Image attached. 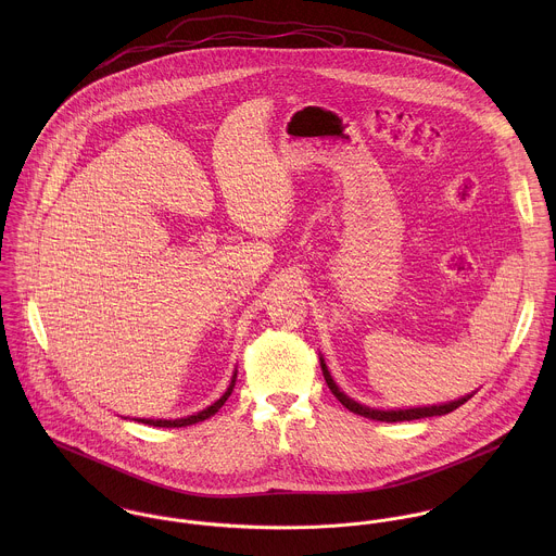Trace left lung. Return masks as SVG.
Here are the masks:
<instances>
[{"label": "left lung", "instance_id": "1", "mask_svg": "<svg viewBox=\"0 0 556 556\" xmlns=\"http://www.w3.org/2000/svg\"><path fill=\"white\" fill-rule=\"evenodd\" d=\"M320 370H323L325 383H327V388L331 390L333 396L338 397L351 413H357V415L368 417V419H375V421H410V419H421V417H432V415H445V413L456 410L460 404H465L469 397L473 396V394H471V396L460 397V400H454V402H450V404H439V406H419V408H404V410H402V408H400V410H379V408H368V406H364V404H359V402L344 396V394L338 390V386L333 383L331 375L327 372V366L323 364V359H320Z\"/></svg>", "mask_w": 556, "mask_h": 556}]
</instances>
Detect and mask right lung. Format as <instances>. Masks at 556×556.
Wrapping results in <instances>:
<instances>
[{
  "label": "right lung",
  "instance_id": "obj_1",
  "mask_svg": "<svg viewBox=\"0 0 556 556\" xmlns=\"http://www.w3.org/2000/svg\"><path fill=\"white\" fill-rule=\"evenodd\" d=\"M236 377H238V372L233 375L231 386L227 388V392L223 394L220 400H216L212 406H207V408L199 410L197 415L181 417V419H139V421H141V424H148V426H159V428H181V426H192V424H197V421H203V419H207V417L216 415V413H218V408L227 402V397L231 396V392H233V388H236Z\"/></svg>",
  "mask_w": 556,
  "mask_h": 556
}]
</instances>
